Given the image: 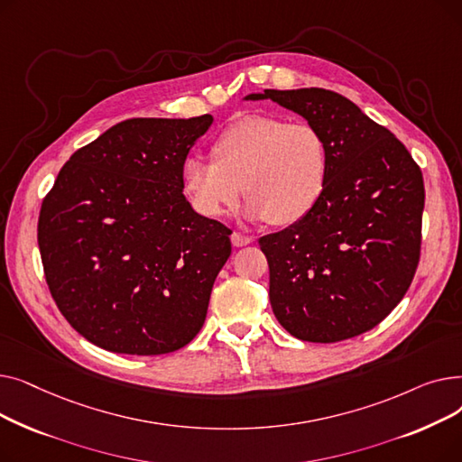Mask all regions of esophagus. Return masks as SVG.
I'll return each mask as SVG.
<instances>
[{
    "instance_id": "1",
    "label": "esophagus",
    "mask_w": 462,
    "mask_h": 462,
    "mask_svg": "<svg viewBox=\"0 0 462 462\" xmlns=\"http://www.w3.org/2000/svg\"><path fill=\"white\" fill-rule=\"evenodd\" d=\"M253 241V237L251 236H245V234H241V232H234L232 234V245L234 247H245V245H249Z\"/></svg>"
}]
</instances>
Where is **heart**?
I'll return each instance as SVG.
<instances>
[{
  "label": "heart",
  "mask_w": 462,
  "mask_h": 462,
  "mask_svg": "<svg viewBox=\"0 0 462 462\" xmlns=\"http://www.w3.org/2000/svg\"><path fill=\"white\" fill-rule=\"evenodd\" d=\"M213 161L183 162V190L204 217L232 209L244 187L247 213L273 226L296 225L319 206L329 174L320 129L275 114L239 117L213 142Z\"/></svg>",
  "instance_id": "obj_1"
}]
</instances>
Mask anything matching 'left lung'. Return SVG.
Returning a JSON list of instances; mask_svg holds the SVG:
<instances>
[{
  "label": "left lung",
  "mask_w": 462,
  "mask_h": 462,
  "mask_svg": "<svg viewBox=\"0 0 462 462\" xmlns=\"http://www.w3.org/2000/svg\"><path fill=\"white\" fill-rule=\"evenodd\" d=\"M320 129L324 197L303 221L258 239L279 324L301 341L338 343L378 326L404 298L421 251L423 174L404 143L346 97L322 88L263 89Z\"/></svg>",
  "instance_id": "1"
}]
</instances>
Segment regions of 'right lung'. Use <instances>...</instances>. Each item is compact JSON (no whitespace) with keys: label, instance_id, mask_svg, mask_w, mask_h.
Masks as SVG:
<instances>
[{"label":"right lung","instance_id":"add662e5","mask_svg":"<svg viewBox=\"0 0 462 462\" xmlns=\"http://www.w3.org/2000/svg\"><path fill=\"white\" fill-rule=\"evenodd\" d=\"M211 124L209 114L121 121L72 153L44 197L46 284L89 343L161 356L202 329L232 230L190 208L181 170Z\"/></svg>","mask_w":462,"mask_h":462}]
</instances>
